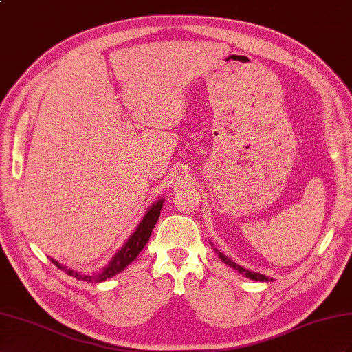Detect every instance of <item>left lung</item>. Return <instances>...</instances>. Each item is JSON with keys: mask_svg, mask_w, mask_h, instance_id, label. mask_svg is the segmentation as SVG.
<instances>
[{"mask_svg": "<svg viewBox=\"0 0 352 352\" xmlns=\"http://www.w3.org/2000/svg\"><path fill=\"white\" fill-rule=\"evenodd\" d=\"M215 251H219V250H215ZM219 254V257L223 260L224 263H226L228 266H232L233 269H238L241 274H244L247 278H250V279H254V281H269V276H265V275H262V274H257V272H251V270H248V269H244V267H241L239 265H236L235 262H232L230 258H228L224 254H221V253H217Z\"/></svg>", "mask_w": 352, "mask_h": 352, "instance_id": "8db88e82", "label": "left lung"}]
</instances>
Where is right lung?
Listing matches in <instances>:
<instances>
[{
	"label": "right lung",
	"mask_w": 352,
	"mask_h": 352,
	"mask_svg": "<svg viewBox=\"0 0 352 352\" xmlns=\"http://www.w3.org/2000/svg\"><path fill=\"white\" fill-rule=\"evenodd\" d=\"M162 206H164V199H160L150 206V210L142 217L141 223L138 224V228L135 229L131 238L124 242V245L119 251H117L116 256L110 260V262H108V265L102 269L101 274L85 275L82 272H77V270L67 269L65 266L59 265L56 260H53V258H52V263H55L59 269H64L68 275L74 276L77 279H82V281H87V283H90V281L101 283V281H105V279H108V278H113L114 275L122 272L126 266H129L133 260L138 257L141 250L146 247V244L150 239L151 230H153V228H155L156 221L159 220Z\"/></svg>",
	"instance_id": "obj_1"
}]
</instances>
